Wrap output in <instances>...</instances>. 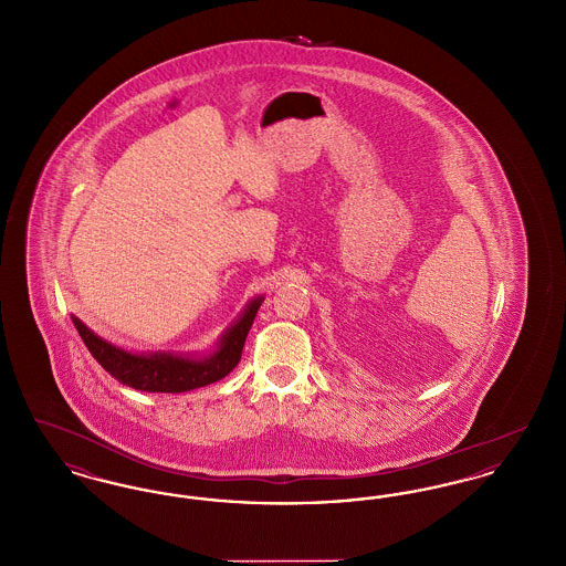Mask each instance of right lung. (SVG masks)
Here are the masks:
<instances>
[{"instance_id": "right-lung-1", "label": "right lung", "mask_w": 566, "mask_h": 566, "mask_svg": "<svg viewBox=\"0 0 566 566\" xmlns=\"http://www.w3.org/2000/svg\"><path fill=\"white\" fill-rule=\"evenodd\" d=\"M261 303L263 296L254 298L245 307L242 318L220 339L218 352L201 360L174 354H129L118 350L102 337H97L91 328H86L78 318L72 321L93 358L120 384L142 392H187L192 388L214 384L238 367L242 358L243 342Z\"/></svg>"}]
</instances>
